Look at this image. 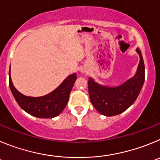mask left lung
I'll return each instance as SVG.
<instances>
[{"label":"left lung","instance_id":"left-lung-1","mask_svg":"<svg viewBox=\"0 0 160 160\" xmlns=\"http://www.w3.org/2000/svg\"><path fill=\"white\" fill-rule=\"evenodd\" d=\"M136 52L139 57L137 71L132 78L119 86L102 85L89 77V97L95 108L101 115L113 116L128 108L137 99L145 79V67L142 53L139 48Z\"/></svg>","mask_w":160,"mask_h":160}]
</instances>
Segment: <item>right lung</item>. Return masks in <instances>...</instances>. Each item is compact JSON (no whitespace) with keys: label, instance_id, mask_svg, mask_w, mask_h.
<instances>
[{"label":"right lung","instance_id":"add662e5","mask_svg":"<svg viewBox=\"0 0 160 160\" xmlns=\"http://www.w3.org/2000/svg\"><path fill=\"white\" fill-rule=\"evenodd\" d=\"M9 88L16 101L27 113L37 118H53L63 112L67 105L69 95L77 80V73H72L52 92L39 97L27 96L14 87L9 73Z\"/></svg>","mask_w":160,"mask_h":160}]
</instances>
